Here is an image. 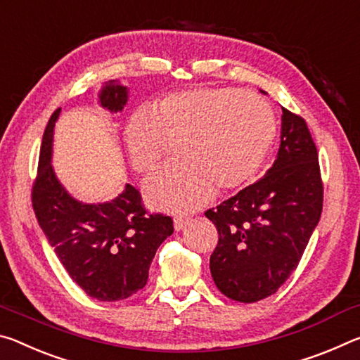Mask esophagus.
I'll list each match as a JSON object with an SVG mask.
<instances>
[{
	"label": "esophagus",
	"instance_id": "esophagus-1",
	"mask_svg": "<svg viewBox=\"0 0 360 360\" xmlns=\"http://www.w3.org/2000/svg\"><path fill=\"white\" fill-rule=\"evenodd\" d=\"M188 220L186 217H175L174 219V226H175V231H181L186 225H188Z\"/></svg>",
	"mask_w": 360,
	"mask_h": 360
}]
</instances>
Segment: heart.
Masks as SVG:
<instances>
[{"label": "heart", "instance_id": "heart-1", "mask_svg": "<svg viewBox=\"0 0 360 360\" xmlns=\"http://www.w3.org/2000/svg\"><path fill=\"white\" fill-rule=\"evenodd\" d=\"M185 137L184 166L148 176L145 196L156 209L185 214L207 204L221 190L249 184L276 137V117L258 94L234 87H194L162 98L155 110L129 117L124 141L132 166L153 170L166 153L167 139Z\"/></svg>", "mask_w": 360, "mask_h": 360}]
</instances>
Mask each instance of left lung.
I'll return each instance as SVG.
<instances>
[{"mask_svg": "<svg viewBox=\"0 0 360 360\" xmlns=\"http://www.w3.org/2000/svg\"><path fill=\"white\" fill-rule=\"evenodd\" d=\"M317 159L303 117L282 108L273 166L263 179L205 212L219 231L210 273L223 295L258 302L278 292L298 266L322 214Z\"/></svg>", "mask_w": 360, "mask_h": 360, "instance_id": "1", "label": "left lung"}]
</instances>
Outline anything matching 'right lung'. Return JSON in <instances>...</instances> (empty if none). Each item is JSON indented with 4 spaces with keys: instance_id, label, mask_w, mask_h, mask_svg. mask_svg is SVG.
<instances>
[{
    "instance_id": "1",
    "label": "right lung",
    "mask_w": 360,
    "mask_h": 360,
    "mask_svg": "<svg viewBox=\"0 0 360 360\" xmlns=\"http://www.w3.org/2000/svg\"><path fill=\"white\" fill-rule=\"evenodd\" d=\"M129 89L108 81L98 94L100 107L117 113ZM60 108L47 122L41 143L33 210L47 243L76 284L98 302L129 298L146 285L158 247L174 233L172 219L146 215L140 193L126 184L108 202L87 204L73 198L52 167L54 127Z\"/></svg>"
}]
</instances>
